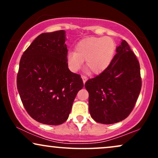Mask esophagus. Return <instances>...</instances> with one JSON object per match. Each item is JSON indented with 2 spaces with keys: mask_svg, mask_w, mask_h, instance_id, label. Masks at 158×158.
I'll return each mask as SVG.
<instances>
[{
  "mask_svg": "<svg viewBox=\"0 0 158 158\" xmlns=\"http://www.w3.org/2000/svg\"><path fill=\"white\" fill-rule=\"evenodd\" d=\"M81 79H82V81H83V83H85V81L88 80V77H86V76H81Z\"/></svg>",
  "mask_w": 158,
  "mask_h": 158,
  "instance_id": "obj_1",
  "label": "esophagus"
}]
</instances>
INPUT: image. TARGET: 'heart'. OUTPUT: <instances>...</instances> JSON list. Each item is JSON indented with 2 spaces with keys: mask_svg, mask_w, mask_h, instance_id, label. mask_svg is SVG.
<instances>
[{
  "mask_svg": "<svg viewBox=\"0 0 158 158\" xmlns=\"http://www.w3.org/2000/svg\"><path fill=\"white\" fill-rule=\"evenodd\" d=\"M116 51L115 42L110 37H91L81 40L75 47V52L67 54V64L72 72L81 68L83 61L93 73L99 74L109 67Z\"/></svg>",
  "mask_w": 158,
  "mask_h": 158,
  "instance_id": "heart-1",
  "label": "heart"
}]
</instances>
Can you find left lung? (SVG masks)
<instances>
[{
    "instance_id": "left-lung-1",
    "label": "left lung",
    "mask_w": 158,
    "mask_h": 158,
    "mask_svg": "<svg viewBox=\"0 0 158 158\" xmlns=\"http://www.w3.org/2000/svg\"><path fill=\"white\" fill-rule=\"evenodd\" d=\"M108 68L88 79L89 112L96 122L113 124L123 120L133 110L141 90L139 61L125 40L117 47Z\"/></svg>"
}]
</instances>
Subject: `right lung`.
Here are the masks:
<instances>
[{"instance_id": "right-lung-1", "label": "right lung", "mask_w": 158, "mask_h": 158, "mask_svg": "<svg viewBox=\"0 0 158 158\" xmlns=\"http://www.w3.org/2000/svg\"><path fill=\"white\" fill-rule=\"evenodd\" d=\"M64 30L41 33L23 53L17 88L25 109L39 123L51 126L67 120L79 90L80 75L69 70Z\"/></svg>"}]
</instances>
